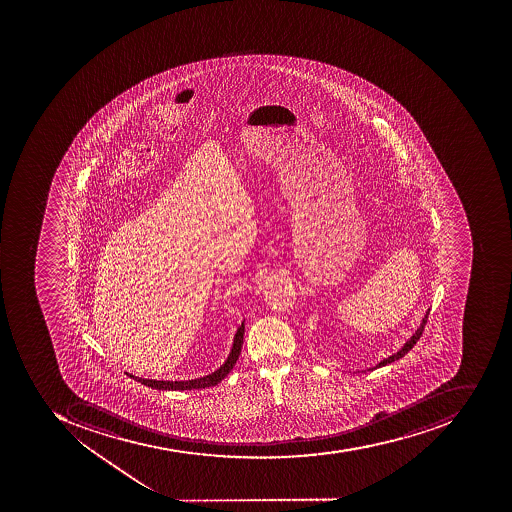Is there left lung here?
I'll return each instance as SVG.
<instances>
[{"mask_svg":"<svg viewBox=\"0 0 512 512\" xmlns=\"http://www.w3.org/2000/svg\"><path fill=\"white\" fill-rule=\"evenodd\" d=\"M428 316L429 312L426 313L425 318H423V323H421V326L418 327L417 330H415V334L410 337V340L407 341L406 345L403 346V348L399 349L396 354H393V356L388 357V359L382 360L379 365H376V368L385 367V365H388V363L395 362V360L401 359V357L406 356L407 352L410 351V349L414 348L415 345H417V341L420 340L421 334L425 332V326L426 323H428Z\"/></svg>","mask_w":512,"mask_h":512,"instance_id":"left-lung-1","label":"left lung"}]
</instances>
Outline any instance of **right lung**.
Segmentation results:
<instances>
[{"label":"right lung","instance_id":"1","mask_svg":"<svg viewBox=\"0 0 512 512\" xmlns=\"http://www.w3.org/2000/svg\"><path fill=\"white\" fill-rule=\"evenodd\" d=\"M243 335H244V323L241 324L240 329L236 332L235 340H233L232 352H230L229 359L225 360L219 370L214 373L208 374V376L200 377V379H194V381H153V379H142V377H133L135 381L141 382V384L147 385L150 388H156V390H199V388L213 387L218 385L219 382L224 379L227 374L232 371L235 367L236 360L240 357L241 346H243Z\"/></svg>","mask_w":512,"mask_h":512}]
</instances>
